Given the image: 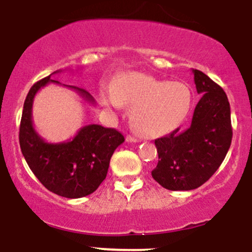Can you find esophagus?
<instances>
[{
	"label": "esophagus",
	"mask_w": 252,
	"mask_h": 252,
	"mask_svg": "<svg viewBox=\"0 0 252 252\" xmlns=\"http://www.w3.org/2000/svg\"><path fill=\"white\" fill-rule=\"evenodd\" d=\"M126 141L127 143H138L139 139H137L135 137H132V135H127Z\"/></svg>",
	"instance_id": "1"
}]
</instances>
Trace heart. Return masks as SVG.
I'll list each match as a JSON object with an SVG mask.
<instances>
[{
    "mask_svg": "<svg viewBox=\"0 0 252 252\" xmlns=\"http://www.w3.org/2000/svg\"><path fill=\"white\" fill-rule=\"evenodd\" d=\"M103 102L115 108L131 103V123L146 137H159L176 129L190 112L192 92L185 82L165 81L140 72H131L103 94Z\"/></svg>",
    "mask_w": 252,
    "mask_h": 252,
    "instance_id": "heart-1",
    "label": "heart"
}]
</instances>
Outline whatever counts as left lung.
<instances>
[{
    "mask_svg": "<svg viewBox=\"0 0 252 252\" xmlns=\"http://www.w3.org/2000/svg\"><path fill=\"white\" fill-rule=\"evenodd\" d=\"M192 73L202 97L190 127L155 140L159 160L152 177L171 191L203 185L220 166L231 145V112L225 92L200 70Z\"/></svg>",
    "mask_w": 252,
    "mask_h": 252,
    "instance_id": "8db88e82",
    "label": "left lung"
}]
</instances>
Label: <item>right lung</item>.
Here are the masks:
<instances>
[{"label": "right lung", "instance_id": "add662e5", "mask_svg": "<svg viewBox=\"0 0 252 252\" xmlns=\"http://www.w3.org/2000/svg\"><path fill=\"white\" fill-rule=\"evenodd\" d=\"M61 72L56 70L40 80L29 91L20 125V147L29 168L44 188L61 197L81 198L93 193L103 182L111 157L125 139L117 129L95 124L81 127L75 137L62 143H48L38 134L32 125L34 97L48 84L60 85L50 76ZM63 86L75 91L86 102L95 105L87 91Z\"/></svg>", "mask_w": 252, "mask_h": 252}]
</instances>
